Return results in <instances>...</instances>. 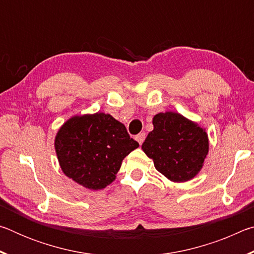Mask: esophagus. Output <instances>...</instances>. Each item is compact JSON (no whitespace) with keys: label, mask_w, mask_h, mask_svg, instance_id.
I'll use <instances>...</instances> for the list:
<instances>
[{"label":"esophagus","mask_w":254,"mask_h":254,"mask_svg":"<svg viewBox=\"0 0 254 254\" xmlns=\"http://www.w3.org/2000/svg\"><path fill=\"white\" fill-rule=\"evenodd\" d=\"M135 139H136L137 142H139V144L141 145V144L143 143V141H144V139H145V133H144V132L139 133V134H137V135L135 136Z\"/></svg>","instance_id":"esophagus-1"}]
</instances>
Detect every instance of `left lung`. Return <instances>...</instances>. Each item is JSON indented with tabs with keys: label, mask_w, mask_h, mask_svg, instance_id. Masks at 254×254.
<instances>
[{
	"label": "left lung",
	"mask_w": 254,
	"mask_h": 254,
	"mask_svg": "<svg viewBox=\"0 0 254 254\" xmlns=\"http://www.w3.org/2000/svg\"><path fill=\"white\" fill-rule=\"evenodd\" d=\"M152 123L142 150L156 169L175 183L194 178L208 153L207 133L175 112L154 115Z\"/></svg>",
	"instance_id": "1"
}]
</instances>
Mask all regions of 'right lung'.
I'll use <instances>...</instances> for the list:
<instances>
[{
    "instance_id": "1",
    "label": "right lung",
    "mask_w": 254,
    "mask_h": 254,
    "mask_svg": "<svg viewBox=\"0 0 254 254\" xmlns=\"http://www.w3.org/2000/svg\"><path fill=\"white\" fill-rule=\"evenodd\" d=\"M137 147L126 127L105 113L69 119L55 140L64 174L93 190L113 182L123 159Z\"/></svg>"
}]
</instances>
